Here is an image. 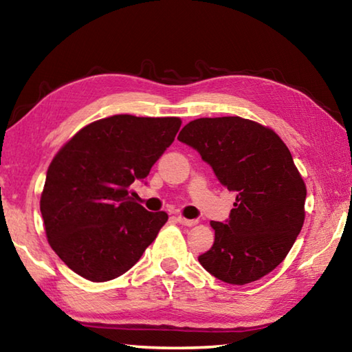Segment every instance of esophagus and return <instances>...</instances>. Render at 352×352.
<instances>
[{"label":"esophagus","mask_w":352,"mask_h":352,"mask_svg":"<svg viewBox=\"0 0 352 352\" xmlns=\"http://www.w3.org/2000/svg\"><path fill=\"white\" fill-rule=\"evenodd\" d=\"M177 221L180 223V225H183V226H195V225H197V220L184 219V217H182V215L177 217Z\"/></svg>","instance_id":"1"}]
</instances>
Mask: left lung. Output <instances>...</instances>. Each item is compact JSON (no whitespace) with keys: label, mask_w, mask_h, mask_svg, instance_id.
Instances as JSON below:
<instances>
[{"label":"left lung","mask_w":352,"mask_h":352,"mask_svg":"<svg viewBox=\"0 0 352 352\" xmlns=\"http://www.w3.org/2000/svg\"><path fill=\"white\" fill-rule=\"evenodd\" d=\"M223 186L234 190L225 223L210 221L212 248L198 257L215 278L255 282L282 263L302 231L306 186L276 132L240 117L198 118L178 133Z\"/></svg>","instance_id":"obj_1"}]
</instances>
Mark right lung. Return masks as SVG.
I'll use <instances>...</instances> for the list:
<instances>
[{
	"mask_svg": "<svg viewBox=\"0 0 352 352\" xmlns=\"http://www.w3.org/2000/svg\"><path fill=\"white\" fill-rule=\"evenodd\" d=\"M182 120L113 115L75 133L50 163L40 209L49 245L78 276L107 282L129 271L168 221L127 188L149 175Z\"/></svg>",
	"mask_w": 352,
	"mask_h": 352,
	"instance_id": "add662e5",
	"label": "right lung"
}]
</instances>
